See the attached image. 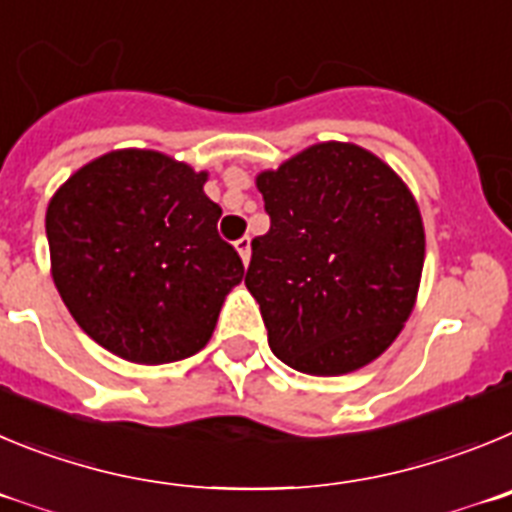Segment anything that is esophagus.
I'll use <instances>...</instances> for the list:
<instances>
[{
    "mask_svg": "<svg viewBox=\"0 0 512 512\" xmlns=\"http://www.w3.org/2000/svg\"><path fill=\"white\" fill-rule=\"evenodd\" d=\"M234 247H237V252H239V257H242V262H250V252H252V247H250V237H239L237 242H234Z\"/></svg>",
    "mask_w": 512,
    "mask_h": 512,
    "instance_id": "obj_1",
    "label": "esophagus"
}]
</instances>
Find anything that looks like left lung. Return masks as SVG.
I'll return each mask as SVG.
<instances>
[{
  "label": "left lung",
  "instance_id": "8db88e82",
  "mask_svg": "<svg viewBox=\"0 0 512 512\" xmlns=\"http://www.w3.org/2000/svg\"><path fill=\"white\" fill-rule=\"evenodd\" d=\"M270 232L252 239L245 285L267 344L306 375L380 357L411 316L423 270L421 211L372 153L313 145L257 176Z\"/></svg>",
  "mask_w": 512,
  "mask_h": 512
}]
</instances>
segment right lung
<instances>
[{
	"mask_svg": "<svg viewBox=\"0 0 512 512\" xmlns=\"http://www.w3.org/2000/svg\"><path fill=\"white\" fill-rule=\"evenodd\" d=\"M206 173L153 150H117L73 173L45 214L55 288L76 324L117 357L165 365L211 339L242 280L216 232Z\"/></svg>",
	"mask_w": 512,
	"mask_h": 512,
	"instance_id": "1",
	"label": "right lung"
}]
</instances>
